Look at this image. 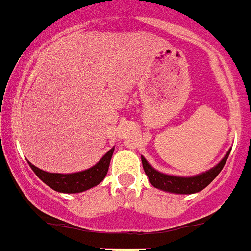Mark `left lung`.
Listing matches in <instances>:
<instances>
[{
  "instance_id": "left-lung-1",
  "label": "left lung",
  "mask_w": 251,
  "mask_h": 251,
  "mask_svg": "<svg viewBox=\"0 0 251 251\" xmlns=\"http://www.w3.org/2000/svg\"><path fill=\"white\" fill-rule=\"evenodd\" d=\"M229 151H231V149L210 170L195 175V176H186V177H184V176H174V175H167L163 174V172L157 171L155 168H153L149 165L148 161L143 155L142 163L145 175L149 178V182L154 187L159 189V190L167 191V193L172 194H194L203 190L204 187H207L217 177V175L222 171L223 166L226 163L227 158L229 155Z\"/></svg>"
}]
</instances>
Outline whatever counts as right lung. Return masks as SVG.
Returning a JSON list of instances; mask_svg holds the SVG:
<instances>
[{
    "label": "right lung",
    "mask_w": 251,
    "mask_h": 251,
    "mask_svg": "<svg viewBox=\"0 0 251 251\" xmlns=\"http://www.w3.org/2000/svg\"><path fill=\"white\" fill-rule=\"evenodd\" d=\"M113 151L115 148L109 149L93 167L80 172H73V174H52V172L43 171L41 168L35 167L29 161L28 163L38 177L41 178L44 184L48 185L50 189H53L54 191H58V193L76 194L89 190L102 182L108 172L109 162L112 158Z\"/></svg>",
    "instance_id": "right-lung-1"
}]
</instances>
